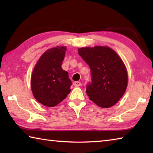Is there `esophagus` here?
<instances>
[{
	"mask_svg": "<svg viewBox=\"0 0 153 153\" xmlns=\"http://www.w3.org/2000/svg\"><path fill=\"white\" fill-rule=\"evenodd\" d=\"M73 84H74V86H75L79 87V86H81L82 84H81V82H80L77 81V82H74L73 83Z\"/></svg>",
	"mask_w": 153,
	"mask_h": 153,
	"instance_id": "1",
	"label": "esophagus"
}]
</instances>
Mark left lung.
I'll use <instances>...</instances> for the list:
<instances>
[{
    "instance_id": "1",
    "label": "left lung",
    "mask_w": 153,
    "mask_h": 153,
    "mask_svg": "<svg viewBox=\"0 0 153 153\" xmlns=\"http://www.w3.org/2000/svg\"><path fill=\"white\" fill-rule=\"evenodd\" d=\"M78 54L90 68L91 82L86 93L95 104L108 108L122 97L128 85V74L120 56L107 46L78 49Z\"/></svg>"
}]
</instances>
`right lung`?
Wrapping results in <instances>:
<instances>
[{"label": "right lung", "instance_id": "right-lung-1", "mask_svg": "<svg viewBox=\"0 0 153 153\" xmlns=\"http://www.w3.org/2000/svg\"><path fill=\"white\" fill-rule=\"evenodd\" d=\"M65 46H56L41 56L33 70L31 87L37 101L46 107H55L71 92L72 83L68 73L61 68Z\"/></svg>", "mask_w": 153, "mask_h": 153}]
</instances>
